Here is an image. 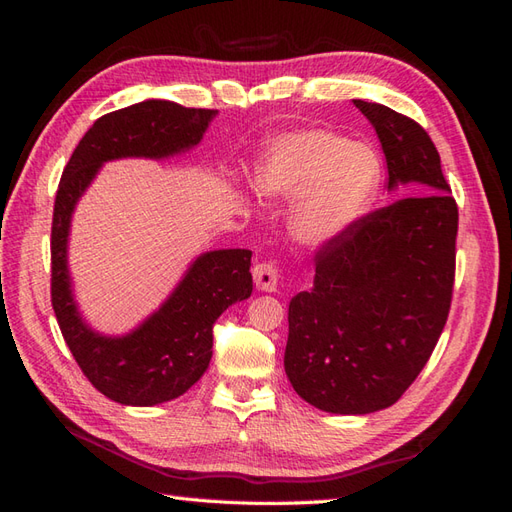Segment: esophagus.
<instances>
[{"label": "esophagus", "mask_w": 512, "mask_h": 512, "mask_svg": "<svg viewBox=\"0 0 512 512\" xmlns=\"http://www.w3.org/2000/svg\"><path fill=\"white\" fill-rule=\"evenodd\" d=\"M253 279L259 290L275 292L277 290V279H279V268L275 259H262V262H255L253 266Z\"/></svg>", "instance_id": "obj_1"}]
</instances>
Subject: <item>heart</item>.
I'll list each match as a JSON object with an SVG mask.
<instances>
[{
    "instance_id": "heart-1",
    "label": "heart",
    "mask_w": 512,
    "mask_h": 512,
    "mask_svg": "<svg viewBox=\"0 0 512 512\" xmlns=\"http://www.w3.org/2000/svg\"><path fill=\"white\" fill-rule=\"evenodd\" d=\"M268 198L297 202L292 233L319 246L356 222L378 184V162L369 149L330 129L284 134L268 145L257 171Z\"/></svg>"
}]
</instances>
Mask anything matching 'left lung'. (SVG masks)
<instances>
[{
	"instance_id": "obj_1",
	"label": "left lung",
	"mask_w": 512,
	"mask_h": 512,
	"mask_svg": "<svg viewBox=\"0 0 512 512\" xmlns=\"http://www.w3.org/2000/svg\"><path fill=\"white\" fill-rule=\"evenodd\" d=\"M374 125L387 184L407 195L369 211L314 253V288L292 297L284 367L321 411L372 413L405 394L447 323L458 204L429 134L387 105L354 101Z\"/></svg>"
}]
</instances>
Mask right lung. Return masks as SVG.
<instances>
[{
	"label": "right lung",
	"instance_id": "1",
	"mask_svg": "<svg viewBox=\"0 0 512 512\" xmlns=\"http://www.w3.org/2000/svg\"><path fill=\"white\" fill-rule=\"evenodd\" d=\"M213 110L143 101L101 116L76 145L59 180L50 235V299L65 343L85 378L114 402L154 407L198 383L213 354V323L253 292L250 250H213L198 257L154 317L123 339L92 332L74 306L68 259L76 200L105 160L165 158L200 143Z\"/></svg>",
	"mask_w": 512,
	"mask_h": 512
}]
</instances>
